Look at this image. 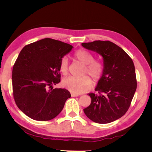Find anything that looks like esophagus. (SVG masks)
I'll return each instance as SVG.
<instances>
[{
  "label": "esophagus",
  "mask_w": 152,
  "mask_h": 152,
  "mask_svg": "<svg viewBox=\"0 0 152 152\" xmlns=\"http://www.w3.org/2000/svg\"><path fill=\"white\" fill-rule=\"evenodd\" d=\"M71 96H72V97H77V96H79V94H75V93H71Z\"/></svg>",
  "instance_id": "obj_1"
}]
</instances>
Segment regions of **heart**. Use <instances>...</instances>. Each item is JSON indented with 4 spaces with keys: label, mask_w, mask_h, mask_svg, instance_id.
Here are the masks:
<instances>
[{
    "label": "heart",
    "mask_w": 152,
    "mask_h": 152,
    "mask_svg": "<svg viewBox=\"0 0 152 152\" xmlns=\"http://www.w3.org/2000/svg\"><path fill=\"white\" fill-rule=\"evenodd\" d=\"M74 57L78 61L85 65V73H87L94 82H97L102 76L103 65L99 61L93 60V56L90 52L85 49H79L74 54ZM68 60L66 58H63L59 63V70L63 75L68 73ZM63 86L73 93L81 94L89 91L92 86V80L85 75L82 77H70L64 79Z\"/></svg>",
    "instance_id": "obj_1"
}]
</instances>
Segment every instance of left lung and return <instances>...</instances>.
Returning a JSON list of instances; mask_svg holds the SVG:
<instances>
[{"label":"left lung","instance_id":"8db88e82","mask_svg":"<svg viewBox=\"0 0 152 152\" xmlns=\"http://www.w3.org/2000/svg\"><path fill=\"white\" fill-rule=\"evenodd\" d=\"M82 46L103 58V73L95 91L89 93L91 103L84 109L90 120L107 124L122 117L130 107L137 87L134 63L129 56L110 41L96 40Z\"/></svg>","mask_w":152,"mask_h":152}]
</instances>
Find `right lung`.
Returning a JSON list of instances; mask_svg holds the SVG:
<instances>
[{"label":"right lung","instance_id":"1","mask_svg":"<svg viewBox=\"0 0 152 152\" xmlns=\"http://www.w3.org/2000/svg\"><path fill=\"white\" fill-rule=\"evenodd\" d=\"M73 47L49 38L26 45L13 66V96L18 107L35 121H46L61 112L68 90L53 89L60 82L59 63Z\"/></svg>","mask_w":152,"mask_h":152}]
</instances>
